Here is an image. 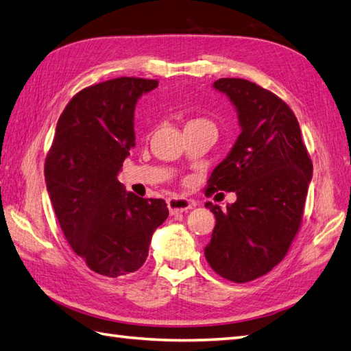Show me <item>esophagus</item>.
Returning <instances> with one entry per match:
<instances>
[{
	"label": "esophagus",
	"instance_id": "obj_1",
	"mask_svg": "<svg viewBox=\"0 0 351 351\" xmlns=\"http://www.w3.org/2000/svg\"><path fill=\"white\" fill-rule=\"evenodd\" d=\"M191 200L185 199V197H170L167 200V206H169V211L170 214H178V213H185L190 208H193Z\"/></svg>",
	"mask_w": 351,
	"mask_h": 351
}]
</instances>
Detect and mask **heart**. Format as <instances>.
<instances>
[{"label": "heart", "mask_w": 351, "mask_h": 351, "mask_svg": "<svg viewBox=\"0 0 351 351\" xmlns=\"http://www.w3.org/2000/svg\"><path fill=\"white\" fill-rule=\"evenodd\" d=\"M189 123H206V125H211L208 121H204V119H197V121H191Z\"/></svg>", "instance_id": "b5f03b06"}]
</instances>
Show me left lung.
Returning <instances> with one entry per match:
<instances>
[{"mask_svg": "<svg viewBox=\"0 0 351 351\" xmlns=\"http://www.w3.org/2000/svg\"><path fill=\"white\" fill-rule=\"evenodd\" d=\"M241 132L213 170L206 193L235 191L237 200L215 217L205 258L221 278L237 283L264 276L285 258L300 228L312 161L293 111L274 93L241 78H220Z\"/></svg>", "mask_w": 351, "mask_h": 351, "instance_id": "8db88e82", "label": "left lung"}]
</instances>
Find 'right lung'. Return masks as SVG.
<instances>
[{
    "mask_svg": "<svg viewBox=\"0 0 351 351\" xmlns=\"http://www.w3.org/2000/svg\"><path fill=\"white\" fill-rule=\"evenodd\" d=\"M156 80L114 78L86 87L58 119L45 181L73 252L95 273L117 278L145 264L152 234L167 219L162 199L126 191L117 175L136 146L134 111Z\"/></svg>",
    "mask_w": 351,
    "mask_h": 351,
    "instance_id": "add662e5",
    "label": "right lung"
}]
</instances>
